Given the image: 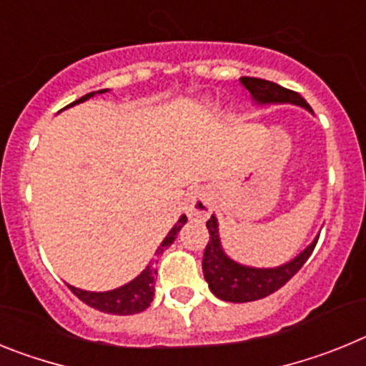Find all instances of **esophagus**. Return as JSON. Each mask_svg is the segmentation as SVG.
<instances>
[{
    "label": "esophagus",
    "instance_id": "34e87169",
    "mask_svg": "<svg viewBox=\"0 0 366 366\" xmlns=\"http://www.w3.org/2000/svg\"><path fill=\"white\" fill-rule=\"evenodd\" d=\"M212 211V198L205 187H196L187 194L185 212L190 218H207Z\"/></svg>",
    "mask_w": 366,
    "mask_h": 366
}]
</instances>
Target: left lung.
Here are the masks:
<instances>
[{
    "label": "left lung",
    "mask_w": 366,
    "mask_h": 366,
    "mask_svg": "<svg viewBox=\"0 0 366 366\" xmlns=\"http://www.w3.org/2000/svg\"><path fill=\"white\" fill-rule=\"evenodd\" d=\"M240 82L258 104H297L312 112L308 102L299 93L286 89L279 84L253 79V76H242ZM207 229L211 238L207 242L205 253H203V274L211 292L218 299L227 300V302H251L280 290L306 264L319 240L315 238L299 257L284 266L262 269V267L242 266L223 253L218 234V219L214 218V214L207 222Z\"/></svg>",
    "instance_id": "left-lung-1"
}]
</instances>
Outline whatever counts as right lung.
Wrapping results in <instances>:
<instances>
[{"label": "right lung", "instance_id": "right-lung-1", "mask_svg": "<svg viewBox=\"0 0 366 366\" xmlns=\"http://www.w3.org/2000/svg\"><path fill=\"white\" fill-rule=\"evenodd\" d=\"M104 92L106 89H100V92L97 93H104ZM93 95H95V92L87 93V95L80 97L79 100H74L73 104L69 106L84 102V100L92 99ZM69 106H67V108H69ZM185 223H187V216L183 214L179 219H177L176 225L170 229V232L164 236V240L161 242L159 247H157V251H155L157 257L163 253L164 249H168L174 244L177 232L181 231V227H183ZM155 264H157V260L150 262V266H147V269L139 274L137 279L124 284V286L117 287V290H112V292H100V293L84 292V290H79V287H74V286H69V290L74 293V295L79 297L82 302H86L87 306H92V308L99 310V312L113 313V315H134V313L144 312V310L150 306L152 300H154V292H155L154 284H155V274H157V267H155Z\"/></svg>", "mask_w": 366, "mask_h": 366}]
</instances>
